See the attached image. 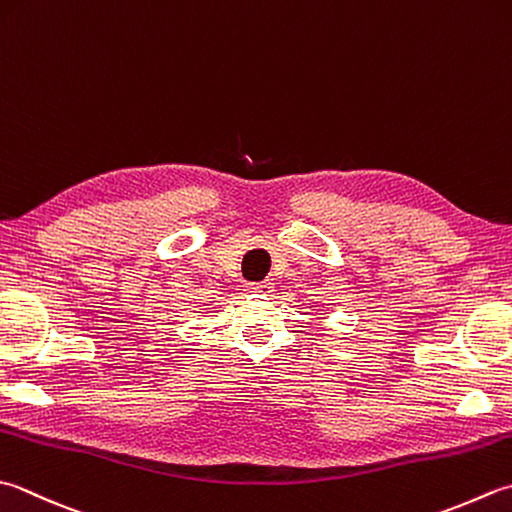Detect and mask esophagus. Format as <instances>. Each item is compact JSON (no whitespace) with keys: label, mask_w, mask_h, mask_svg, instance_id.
<instances>
[{"label":"esophagus","mask_w":512,"mask_h":512,"mask_svg":"<svg viewBox=\"0 0 512 512\" xmlns=\"http://www.w3.org/2000/svg\"><path fill=\"white\" fill-rule=\"evenodd\" d=\"M246 286H248L246 290H250V293H264V295L273 293V284H270L268 279H264V282H253V284H246Z\"/></svg>","instance_id":"34e87169"}]
</instances>
